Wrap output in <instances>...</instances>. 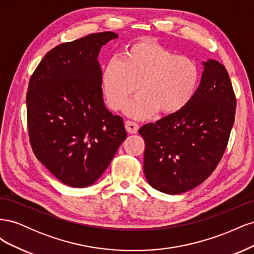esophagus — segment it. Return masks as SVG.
<instances>
[{"mask_svg": "<svg viewBox=\"0 0 254 254\" xmlns=\"http://www.w3.org/2000/svg\"><path fill=\"white\" fill-rule=\"evenodd\" d=\"M125 128H126L128 133L134 134V133L137 132V130H139V125H137L136 123L130 122V121H126V122H125Z\"/></svg>", "mask_w": 254, "mask_h": 254, "instance_id": "esophagus-1", "label": "esophagus"}]
</instances>
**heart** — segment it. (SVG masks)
<instances>
[{
  "mask_svg": "<svg viewBox=\"0 0 254 254\" xmlns=\"http://www.w3.org/2000/svg\"><path fill=\"white\" fill-rule=\"evenodd\" d=\"M200 80L195 61L151 40L130 44L123 58L110 59L102 73L106 103L112 110H121L127 99L139 89L141 93L130 101L125 113L144 120L160 111L175 114L194 98Z\"/></svg>",
  "mask_w": 254,
  "mask_h": 254,
  "instance_id": "b5f03b06",
  "label": "heart"
}]
</instances>
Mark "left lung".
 <instances>
[{
	"label": "left lung",
	"mask_w": 254,
	"mask_h": 254,
	"mask_svg": "<svg viewBox=\"0 0 254 254\" xmlns=\"http://www.w3.org/2000/svg\"><path fill=\"white\" fill-rule=\"evenodd\" d=\"M201 64L200 83L186 108L139 130L146 179L165 194L188 191L213 173L234 124L236 98L226 67L214 59Z\"/></svg>",
	"instance_id": "8db88e82"
}]
</instances>
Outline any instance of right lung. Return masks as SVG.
<instances>
[{
    "label": "right lung",
    "instance_id": "right-lung-1",
    "mask_svg": "<svg viewBox=\"0 0 254 254\" xmlns=\"http://www.w3.org/2000/svg\"><path fill=\"white\" fill-rule=\"evenodd\" d=\"M118 34H91L51 50L30 77L29 141L37 159L61 182L86 188L101 178L127 136L106 108L98 54Z\"/></svg>",
    "mask_w": 254,
    "mask_h": 254
}]
</instances>
